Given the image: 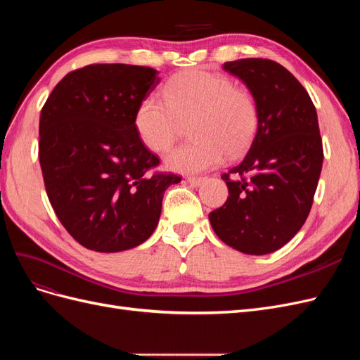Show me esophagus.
Returning <instances> with one entry per match:
<instances>
[{
  "label": "esophagus",
  "instance_id": "esophagus-1",
  "mask_svg": "<svg viewBox=\"0 0 360 360\" xmlns=\"http://www.w3.org/2000/svg\"><path fill=\"white\" fill-rule=\"evenodd\" d=\"M191 186H200V184L204 181L202 177H188L186 179Z\"/></svg>",
  "mask_w": 360,
  "mask_h": 360
}]
</instances>
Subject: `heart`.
Listing matches in <instances>:
<instances>
[{"label": "heart", "instance_id": "1", "mask_svg": "<svg viewBox=\"0 0 360 360\" xmlns=\"http://www.w3.org/2000/svg\"><path fill=\"white\" fill-rule=\"evenodd\" d=\"M193 139L172 148L165 167L176 172H202L238 156L252 143L259 112L254 96L233 81L205 70H184L163 86V101L148 96L136 108L134 124L141 143L165 151L189 123Z\"/></svg>", "mask_w": 360, "mask_h": 360}]
</instances>
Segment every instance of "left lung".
Here are the masks:
<instances>
[{
	"label": "left lung",
	"instance_id": "left-lung-1",
	"mask_svg": "<svg viewBox=\"0 0 360 360\" xmlns=\"http://www.w3.org/2000/svg\"><path fill=\"white\" fill-rule=\"evenodd\" d=\"M222 68L254 96L259 122L248 155L222 174L230 197L209 219L228 246L266 255L288 243L309 214L323 165L317 111L275 61L243 58Z\"/></svg>",
	"mask_w": 360,
	"mask_h": 360
}]
</instances>
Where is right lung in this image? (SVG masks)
I'll use <instances>...</instances> for the list:
<instances>
[{
	"label": "right lung",
	"mask_w": 360,
	"mask_h": 360,
	"mask_svg": "<svg viewBox=\"0 0 360 360\" xmlns=\"http://www.w3.org/2000/svg\"><path fill=\"white\" fill-rule=\"evenodd\" d=\"M159 72L91 64L68 73L40 115L39 159L49 201L76 242L96 252L132 249L156 230L163 193L181 179L151 174L159 159L134 117Z\"/></svg>",
	"instance_id": "obj_1"
}]
</instances>
